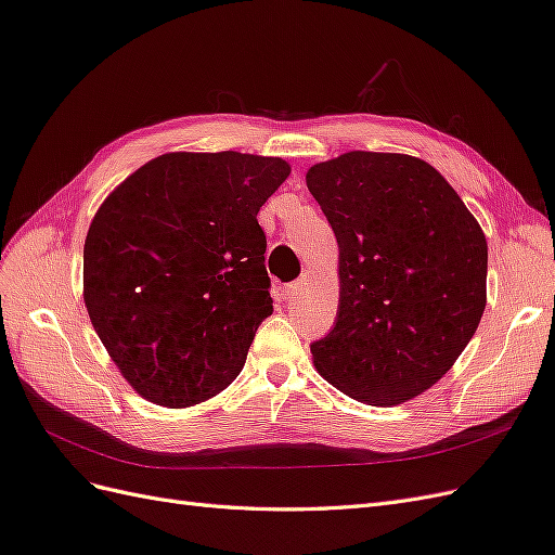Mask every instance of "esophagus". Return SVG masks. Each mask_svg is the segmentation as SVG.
I'll return each instance as SVG.
<instances>
[{"instance_id":"esophagus-1","label":"esophagus","mask_w":555,"mask_h":555,"mask_svg":"<svg viewBox=\"0 0 555 555\" xmlns=\"http://www.w3.org/2000/svg\"><path fill=\"white\" fill-rule=\"evenodd\" d=\"M298 287H300L298 282H289V284H284V287L280 289V292H282V298H284V300H292V298H296V294H298Z\"/></svg>"}]
</instances>
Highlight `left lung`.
I'll return each instance as SVG.
<instances>
[{
    "mask_svg": "<svg viewBox=\"0 0 555 555\" xmlns=\"http://www.w3.org/2000/svg\"><path fill=\"white\" fill-rule=\"evenodd\" d=\"M308 190L340 247V306L310 345L319 375L367 405H398L438 382L486 308L489 247L430 164L354 153L312 166Z\"/></svg>",
    "mask_w": 555,
    "mask_h": 555,
    "instance_id": "1",
    "label": "left lung"
}]
</instances>
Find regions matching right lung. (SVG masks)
<instances>
[{"label":"right lung","mask_w":555,"mask_h":555,"mask_svg":"<svg viewBox=\"0 0 555 555\" xmlns=\"http://www.w3.org/2000/svg\"><path fill=\"white\" fill-rule=\"evenodd\" d=\"M287 176L278 157L171 153L131 173L94 215L82 296L143 398L196 405L243 371L273 314L257 212Z\"/></svg>","instance_id":"obj_1"}]
</instances>
